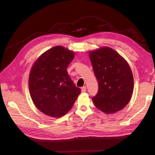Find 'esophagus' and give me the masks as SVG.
<instances>
[{"instance_id":"1","label":"esophagus","mask_w":155,"mask_h":155,"mask_svg":"<svg viewBox=\"0 0 155 155\" xmlns=\"http://www.w3.org/2000/svg\"><path fill=\"white\" fill-rule=\"evenodd\" d=\"M87 91V88L85 86H83V87H81V92H85Z\"/></svg>"}]
</instances>
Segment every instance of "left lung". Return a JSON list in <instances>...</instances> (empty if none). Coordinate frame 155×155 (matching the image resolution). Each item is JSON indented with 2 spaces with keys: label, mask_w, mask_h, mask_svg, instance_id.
<instances>
[{
  "label": "left lung",
  "mask_w": 155,
  "mask_h": 155,
  "mask_svg": "<svg viewBox=\"0 0 155 155\" xmlns=\"http://www.w3.org/2000/svg\"><path fill=\"white\" fill-rule=\"evenodd\" d=\"M98 91L92 97L95 106L107 114L119 111L127 105L133 91L134 80L127 62L109 47L89 53Z\"/></svg>",
  "instance_id": "1"
}]
</instances>
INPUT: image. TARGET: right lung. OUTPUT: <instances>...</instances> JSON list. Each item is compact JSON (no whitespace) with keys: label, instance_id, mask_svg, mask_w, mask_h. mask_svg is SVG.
Instances as JSON below:
<instances>
[{"label":"right lung","instance_id":"1","mask_svg":"<svg viewBox=\"0 0 155 155\" xmlns=\"http://www.w3.org/2000/svg\"><path fill=\"white\" fill-rule=\"evenodd\" d=\"M74 58L73 51L57 46L45 51L33 65L29 78L30 96L36 107L46 115L63 116L81 93L67 70Z\"/></svg>","mask_w":155,"mask_h":155}]
</instances>
